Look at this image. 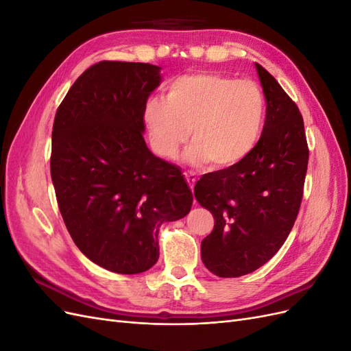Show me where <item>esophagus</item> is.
<instances>
[{
	"mask_svg": "<svg viewBox=\"0 0 351 351\" xmlns=\"http://www.w3.org/2000/svg\"><path fill=\"white\" fill-rule=\"evenodd\" d=\"M184 178H186V182H187L189 187L193 190V187H195V183H196V180H197V177H196V173H195V171H186V173H184Z\"/></svg>",
	"mask_w": 351,
	"mask_h": 351,
	"instance_id": "obj_1",
	"label": "esophagus"
}]
</instances>
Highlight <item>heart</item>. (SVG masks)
Instances as JSON below:
<instances>
[{
  "instance_id": "1",
  "label": "heart",
  "mask_w": 351,
  "mask_h": 351,
  "mask_svg": "<svg viewBox=\"0 0 351 351\" xmlns=\"http://www.w3.org/2000/svg\"><path fill=\"white\" fill-rule=\"evenodd\" d=\"M265 97L252 80L200 71L178 76L165 88V101L147 99L143 121L155 152L176 156L189 137L190 162L208 161L218 168L243 161L259 142Z\"/></svg>"
}]
</instances>
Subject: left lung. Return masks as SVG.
<instances>
[{"label":"left lung","mask_w":351,"mask_h":351,"mask_svg":"<svg viewBox=\"0 0 351 351\" xmlns=\"http://www.w3.org/2000/svg\"><path fill=\"white\" fill-rule=\"evenodd\" d=\"M267 99L261 139L243 161L202 176L195 197L214 215L202 240L205 267L222 278L250 274L289 237L303 199L309 161L303 117L274 76L256 62Z\"/></svg>","instance_id":"left-lung-1"}]
</instances>
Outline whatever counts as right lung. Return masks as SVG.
I'll use <instances>...</instances> for the list:
<instances>
[{
  "instance_id": "1",
  "label": "right lung",
  "mask_w": 351,
  "mask_h": 351,
  "mask_svg": "<svg viewBox=\"0 0 351 351\" xmlns=\"http://www.w3.org/2000/svg\"><path fill=\"white\" fill-rule=\"evenodd\" d=\"M159 70L97 62L73 83L52 125L51 178L61 217L84 256L117 274L152 268L159 227L186 217L193 204L182 171L147 149L142 133Z\"/></svg>"
}]
</instances>
